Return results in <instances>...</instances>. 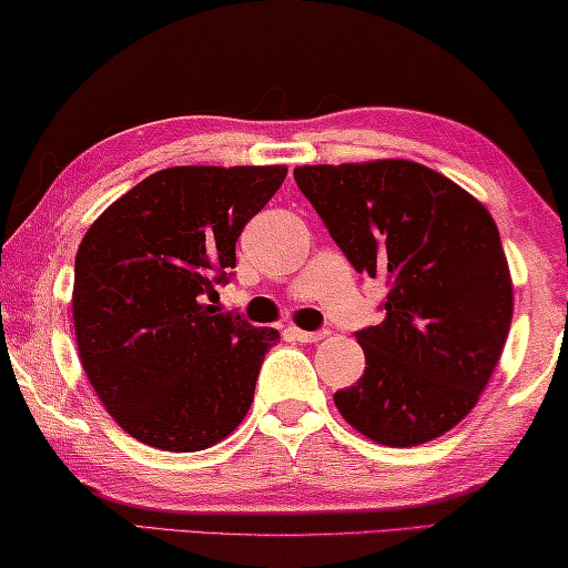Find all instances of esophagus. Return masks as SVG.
Returning a JSON list of instances; mask_svg holds the SVG:
<instances>
[{"mask_svg":"<svg viewBox=\"0 0 568 568\" xmlns=\"http://www.w3.org/2000/svg\"><path fill=\"white\" fill-rule=\"evenodd\" d=\"M287 332H291L295 338H298V342H321V338H326L328 336V332L326 328H321V332H303V328H298V326H291L287 328Z\"/></svg>","mask_w":568,"mask_h":568,"instance_id":"obj_1","label":"esophagus"}]
</instances>
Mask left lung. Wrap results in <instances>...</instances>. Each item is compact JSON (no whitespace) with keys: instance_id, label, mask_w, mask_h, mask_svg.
I'll list each match as a JSON object with an SVG mask.
<instances>
[{"instance_id":"obj_1","label":"left lung","mask_w":568,"mask_h":568,"mask_svg":"<svg viewBox=\"0 0 568 568\" xmlns=\"http://www.w3.org/2000/svg\"><path fill=\"white\" fill-rule=\"evenodd\" d=\"M357 273L383 275V324L357 332L365 375L334 403L362 436L418 446L477 405L513 321L500 232L481 203L410 160L293 171Z\"/></svg>"}]
</instances>
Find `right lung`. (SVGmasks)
I'll use <instances>...</instances> for the list:
<instances>
[{"mask_svg":"<svg viewBox=\"0 0 568 568\" xmlns=\"http://www.w3.org/2000/svg\"><path fill=\"white\" fill-rule=\"evenodd\" d=\"M285 165H181L148 175L89 226L73 270V326L112 418L163 452H201L247 416L281 342L206 306L232 277L236 240Z\"/></svg>","mask_w":568,"mask_h":568,"instance_id":"1","label":"right lung"}]
</instances>
